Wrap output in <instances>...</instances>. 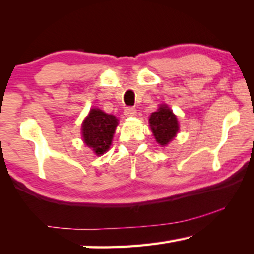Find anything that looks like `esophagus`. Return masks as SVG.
I'll return each instance as SVG.
<instances>
[{"label":"esophagus","mask_w":254,"mask_h":254,"mask_svg":"<svg viewBox=\"0 0 254 254\" xmlns=\"http://www.w3.org/2000/svg\"><path fill=\"white\" fill-rule=\"evenodd\" d=\"M124 113L126 117H134V116H136V110H135V107H133V106H128L125 109Z\"/></svg>","instance_id":"34e87169"}]
</instances>
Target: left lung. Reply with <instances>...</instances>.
Wrapping results in <instances>:
<instances>
[{
  "mask_svg": "<svg viewBox=\"0 0 254 254\" xmlns=\"http://www.w3.org/2000/svg\"><path fill=\"white\" fill-rule=\"evenodd\" d=\"M149 123L156 141L163 147L172 141L179 130L176 116L166 105H162L156 112L151 113Z\"/></svg>",
  "mask_w": 254,
  "mask_h": 254,
  "instance_id": "8db88e82",
  "label": "left lung"
}]
</instances>
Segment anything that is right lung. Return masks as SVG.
<instances>
[{
    "label": "right lung",
    "mask_w": 254,
    "mask_h": 254,
    "mask_svg": "<svg viewBox=\"0 0 254 254\" xmlns=\"http://www.w3.org/2000/svg\"><path fill=\"white\" fill-rule=\"evenodd\" d=\"M117 125L118 119L112 114L104 113L99 109H92L82 125L84 143L96 155H103L109 150Z\"/></svg>",
    "instance_id": "right-lung-1"
}]
</instances>
